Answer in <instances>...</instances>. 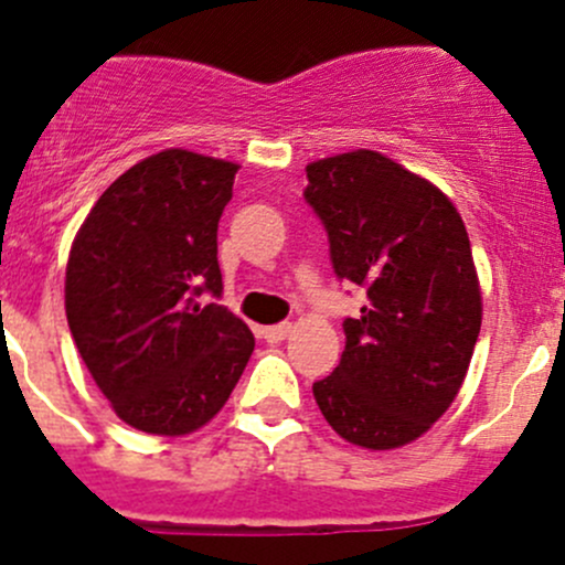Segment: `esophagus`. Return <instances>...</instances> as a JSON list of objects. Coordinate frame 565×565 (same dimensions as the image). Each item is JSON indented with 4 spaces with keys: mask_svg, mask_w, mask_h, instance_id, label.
<instances>
[{
    "mask_svg": "<svg viewBox=\"0 0 565 565\" xmlns=\"http://www.w3.org/2000/svg\"><path fill=\"white\" fill-rule=\"evenodd\" d=\"M289 333H292V322H278V326L262 328V337H265V342H284Z\"/></svg>",
    "mask_w": 565,
    "mask_h": 565,
    "instance_id": "1",
    "label": "esophagus"
}]
</instances>
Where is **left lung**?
I'll return each instance as SVG.
<instances>
[{
    "label": "left lung",
    "instance_id": "left-lung-1",
    "mask_svg": "<svg viewBox=\"0 0 565 565\" xmlns=\"http://www.w3.org/2000/svg\"><path fill=\"white\" fill-rule=\"evenodd\" d=\"M306 201L337 278L366 289L315 399L350 445L392 450L450 408L483 320L469 234L452 201L377 151L306 166Z\"/></svg>",
    "mask_w": 565,
    "mask_h": 565
}]
</instances>
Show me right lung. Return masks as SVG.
Wrapping results in <instances>:
<instances>
[{
  "instance_id": "add662e5",
  "label": "right lung",
  "mask_w": 565,
  "mask_h": 565,
  "mask_svg": "<svg viewBox=\"0 0 565 565\" xmlns=\"http://www.w3.org/2000/svg\"><path fill=\"white\" fill-rule=\"evenodd\" d=\"M226 160L168 149L115 179L71 245L65 317L115 414L154 436L199 430L226 405L254 333L221 303Z\"/></svg>"
}]
</instances>
